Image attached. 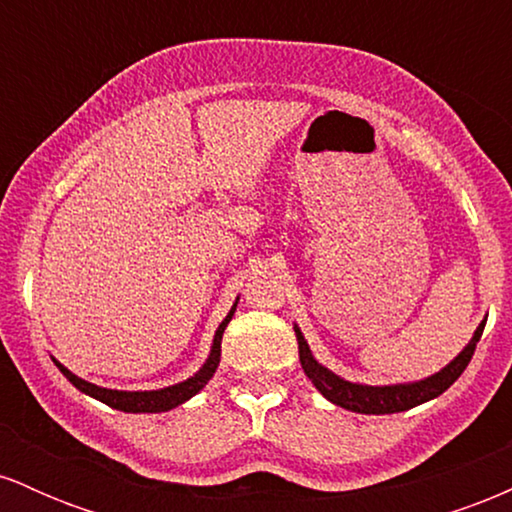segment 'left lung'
I'll list each match as a JSON object with an SVG mask.
<instances>
[{
	"label": "left lung",
	"instance_id": "8db88e82",
	"mask_svg": "<svg viewBox=\"0 0 512 512\" xmlns=\"http://www.w3.org/2000/svg\"><path fill=\"white\" fill-rule=\"evenodd\" d=\"M486 320L481 322L474 332V337L469 339V344L457 354L443 370H438L436 375H428L424 380H416V383H399V385H361V383H349V380L334 375L330 368H325L322 363L315 361L313 351H310L308 342H305L303 332L298 330V325H293L298 339V356H301V366L305 375L310 378V383L317 387L322 397L330 399L337 407L356 411V414H397V411H407L419 407V404L428 402V399H436L443 395L448 387L455 383L457 378L464 373V368L472 361L474 349L484 332Z\"/></svg>",
	"mask_w": 512,
	"mask_h": 512
}]
</instances>
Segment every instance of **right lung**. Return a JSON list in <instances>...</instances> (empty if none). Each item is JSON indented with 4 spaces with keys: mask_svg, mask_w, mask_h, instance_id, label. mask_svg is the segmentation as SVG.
I'll use <instances>...</instances> for the list:
<instances>
[{
    "mask_svg": "<svg viewBox=\"0 0 512 512\" xmlns=\"http://www.w3.org/2000/svg\"><path fill=\"white\" fill-rule=\"evenodd\" d=\"M236 305L238 301L233 303L231 313L226 315V320L221 322L219 330L214 334V344H211V351H209V358L204 361V366L197 370L192 378L182 380L178 385H170V387H161V390H144V392H127V390H108V387H98L93 383H86V380H81L79 375H74L72 370L64 368L60 361H55V366L62 370L64 378L72 383L76 390H81L84 395L98 399V402L108 404V407L113 409H120V411H129V414H158V411H170L175 409L178 404L187 402L190 397H195L199 390H202L204 385L209 383L211 375L216 373V368H219V361H221V337H223V330H226V325L231 322L233 313H236Z\"/></svg>",
    "mask_w": 512,
    "mask_h": 512,
    "instance_id": "add662e5",
    "label": "right lung"
}]
</instances>
